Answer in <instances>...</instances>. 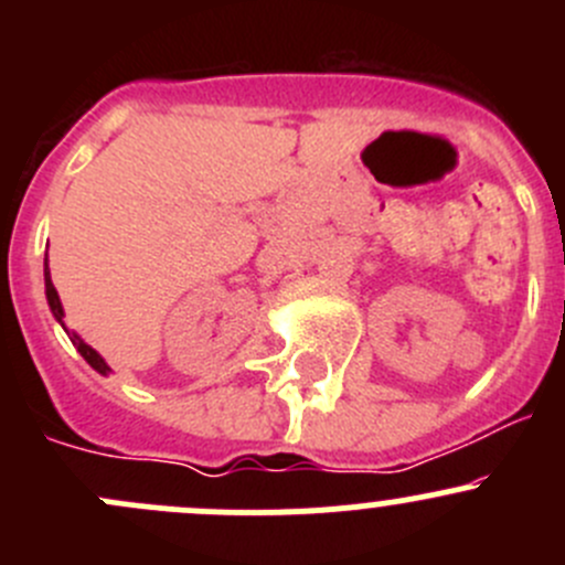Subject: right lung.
Segmentation results:
<instances>
[{
    "label": "right lung",
    "instance_id": "obj_1",
    "mask_svg": "<svg viewBox=\"0 0 565 565\" xmlns=\"http://www.w3.org/2000/svg\"><path fill=\"white\" fill-rule=\"evenodd\" d=\"M45 298H49V306H51V311H54V317L60 319V322H62V303H60V295H56L54 284H51V276H49V259H45ZM73 344H76V350L82 352L84 361H87L89 366L95 369V372H100V374H106V372H108L106 361H104V358L98 355V352L93 350V347L84 344V341L78 339V335H73Z\"/></svg>",
    "mask_w": 565,
    "mask_h": 565
}]
</instances>
